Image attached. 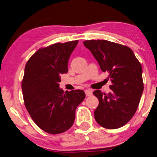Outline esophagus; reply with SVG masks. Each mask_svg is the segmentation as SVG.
I'll return each instance as SVG.
<instances>
[{"label": "esophagus", "instance_id": "34e87169", "mask_svg": "<svg viewBox=\"0 0 157 157\" xmlns=\"http://www.w3.org/2000/svg\"><path fill=\"white\" fill-rule=\"evenodd\" d=\"M85 93H86V95L87 97H89V96H91V94H92V90L91 89H86V90H85Z\"/></svg>", "mask_w": 157, "mask_h": 157}]
</instances>
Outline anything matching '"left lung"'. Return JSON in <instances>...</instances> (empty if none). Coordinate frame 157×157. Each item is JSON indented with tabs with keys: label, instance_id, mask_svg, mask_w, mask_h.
<instances>
[{
	"label": "left lung",
	"instance_id": "obj_1",
	"mask_svg": "<svg viewBox=\"0 0 157 157\" xmlns=\"http://www.w3.org/2000/svg\"><path fill=\"white\" fill-rule=\"evenodd\" d=\"M83 44L111 81V92H93L99 100L95 120L105 128H119L133 117L140 103L144 89L141 64L132 50L124 45L105 40H85Z\"/></svg>",
	"mask_w": 157,
	"mask_h": 157
}]
</instances>
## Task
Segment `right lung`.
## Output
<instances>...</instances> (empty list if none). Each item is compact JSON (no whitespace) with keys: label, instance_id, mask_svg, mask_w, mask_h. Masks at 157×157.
I'll return each mask as SVG.
<instances>
[{"label":"right lung","instance_id":"right-lung-1","mask_svg":"<svg viewBox=\"0 0 157 157\" xmlns=\"http://www.w3.org/2000/svg\"><path fill=\"white\" fill-rule=\"evenodd\" d=\"M77 44L73 40L40 48L25 66L21 84L25 106L36 125L48 134L68 130L86 97L82 90L64 92L59 88L60 75L68 72V59Z\"/></svg>","mask_w":157,"mask_h":157}]
</instances>
